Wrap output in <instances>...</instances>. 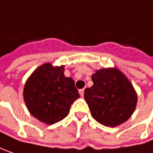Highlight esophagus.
Masks as SVG:
<instances>
[{"mask_svg": "<svg viewBox=\"0 0 153 153\" xmlns=\"http://www.w3.org/2000/svg\"><path fill=\"white\" fill-rule=\"evenodd\" d=\"M84 92H85V89L83 88V89H80L79 90V94L81 95V96H83L84 95Z\"/></svg>", "mask_w": 153, "mask_h": 153, "instance_id": "obj_1", "label": "esophagus"}]
</instances>
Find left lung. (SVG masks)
I'll return each mask as SVG.
<instances>
[{"instance_id":"8db88e82","label":"left lung","mask_w":153,"mask_h":153,"mask_svg":"<svg viewBox=\"0 0 153 153\" xmlns=\"http://www.w3.org/2000/svg\"><path fill=\"white\" fill-rule=\"evenodd\" d=\"M94 85L86 88L84 97L93 117L100 124L114 127L126 122L134 113L137 94L131 82L117 68L96 70Z\"/></svg>"}]
</instances>
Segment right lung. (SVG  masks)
Segmentation results:
<instances>
[{
  "label": "right lung",
  "instance_id": "right-lung-1",
  "mask_svg": "<svg viewBox=\"0 0 153 153\" xmlns=\"http://www.w3.org/2000/svg\"><path fill=\"white\" fill-rule=\"evenodd\" d=\"M24 101L31 115L47 125L55 124L68 113L80 97L75 82L64 75V66L45 63L35 70L24 86Z\"/></svg>",
  "mask_w": 153,
  "mask_h": 153
}]
</instances>
